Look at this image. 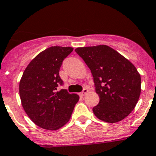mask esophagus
I'll use <instances>...</instances> for the list:
<instances>
[{
    "label": "esophagus",
    "instance_id": "1",
    "mask_svg": "<svg viewBox=\"0 0 156 156\" xmlns=\"http://www.w3.org/2000/svg\"><path fill=\"white\" fill-rule=\"evenodd\" d=\"M88 91L89 90H88L87 89H84L82 92H81V93H80V97H84V96L88 93Z\"/></svg>",
    "mask_w": 156,
    "mask_h": 156
}]
</instances>
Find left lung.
<instances>
[{"instance_id":"obj_1","label":"left lung","mask_w":156,"mask_h":156,"mask_svg":"<svg viewBox=\"0 0 156 156\" xmlns=\"http://www.w3.org/2000/svg\"><path fill=\"white\" fill-rule=\"evenodd\" d=\"M75 51L91 71L99 102L93 112L114 123L129 115L140 94V76L135 66L107 45L77 48Z\"/></svg>"}]
</instances>
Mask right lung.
Instances as JSON below:
<instances>
[{
  "mask_svg": "<svg viewBox=\"0 0 156 156\" xmlns=\"http://www.w3.org/2000/svg\"><path fill=\"white\" fill-rule=\"evenodd\" d=\"M73 48L53 46L41 51L24 70L20 81V96L29 118L43 129L54 131L71 118L79 100L76 94L66 90L57 91L62 85L59 71L63 60Z\"/></svg>",
  "mask_w": 156,
  "mask_h": 156,
  "instance_id": "obj_1",
  "label": "right lung"
}]
</instances>
